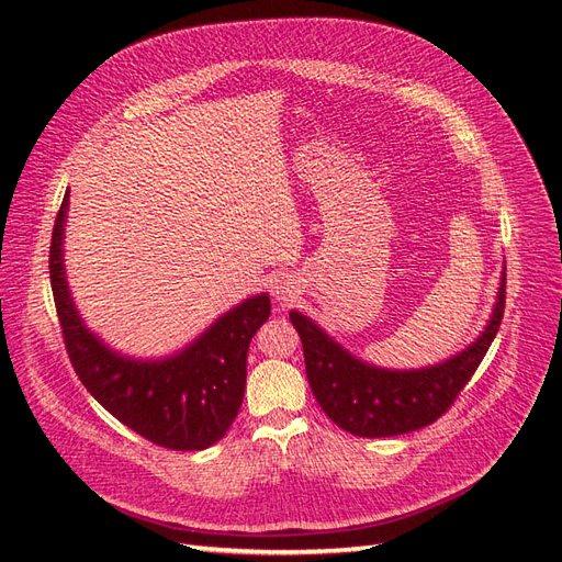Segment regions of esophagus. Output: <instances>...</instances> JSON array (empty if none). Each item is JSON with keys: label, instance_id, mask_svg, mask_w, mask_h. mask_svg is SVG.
Returning a JSON list of instances; mask_svg holds the SVG:
<instances>
[{"label": "esophagus", "instance_id": "esophagus-1", "mask_svg": "<svg viewBox=\"0 0 562 562\" xmlns=\"http://www.w3.org/2000/svg\"><path fill=\"white\" fill-rule=\"evenodd\" d=\"M296 294V282L292 278H278L276 282H272V296H276L278 301H292Z\"/></svg>", "mask_w": 562, "mask_h": 562}]
</instances>
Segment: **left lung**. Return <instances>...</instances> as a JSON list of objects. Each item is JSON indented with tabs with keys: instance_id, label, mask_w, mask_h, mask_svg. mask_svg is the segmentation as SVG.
Returning <instances> with one entry per match:
<instances>
[{
	"instance_id": "8db88e82",
	"label": "left lung",
	"mask_w": 562,
	"mask_h": 562,
	"mask_svg": "<svg viewBox=\"0 0 562 562\" xmlns=\"http://www.w3.org/2000/svg\"><path fill=\"white\" fill-rule=\"evenodd\" d=\"M506 308V276L484 333L465 351L439 366L420 370H386L358 361L347 349L299 311L290 321L304 344L311 392L333 423L356 437H396L427 427L451 408L460 390L498 333Z\"/></svg>"
}]
</instances>
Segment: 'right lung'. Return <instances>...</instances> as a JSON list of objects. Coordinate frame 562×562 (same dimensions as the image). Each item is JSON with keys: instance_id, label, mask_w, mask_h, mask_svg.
I'll list each match as a JSON object with an SVG mask.
<instances>
[{"instance_id": "right-lung-1", "label": "right lung", "mask_w": 562, "mask_h": 562, "mask_svg": "<svg viewBox=\"0 0 562 562\" xmlns=\"http://www.w3.org/2000/svg\"><path fill=\"white\" fill-rule=\"evenodd\" d=\"M68 192L56 213L49 280L64 344L76 375L125 427L172 451H201L221 441L235 423L247 384L249 341L270 315V296L258 294L221 315L204 335L161 361H137L111 351L82 323L68 292L64 223Z\"/></svg>"}]
</instances>
